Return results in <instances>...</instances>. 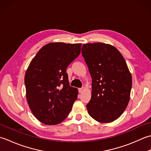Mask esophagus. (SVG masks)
Instances as JSON below:
<instances>
[{
    "instance_id": "esophagus-1",
    "label": "esophagus",
    "mask_w": 151,
    "mask_h": 151,
    "mask_svg": "<svg viewBox=\"0 0 151 151\" xmlns=\"http://www.w3.org/2000/svg\"><path fill=\"white\" fill-rule=\"evenodd\" d=\"M84 90V87H82V88H79V93H82L83 91Z\"/></svg>"
}]
</instances>
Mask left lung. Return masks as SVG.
Returning <instances> with one entry per match:
<instances>
[{
	"mask_svg": "<svg viewBox=\"0 0 151 151\" xmlns=\"http://www.w3.org/2000/svg\"><path fill=\"white\" fill-rule=\"evenodd\" d=\"M81 53L92 78L88 114L101 123L114 121L130 101L132 79L127 63L117 49L104 43L83 44Z\"/></svg>",
	"mask_w": 151,
	"mask_h": 151,
	"instance_id": "left-lung-1",
	"label": "left lung"
}]
</instances>
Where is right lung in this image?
<instances>
[{
    "mask_svg": "<svg viewBox=\"0 0 151 151\" xmlns=\"http://www.w3.org/2000/svg\"><path fill=\"white\" fill-rule=\"evenodd\" d=\"M81 47V44L49 43L29 64L24 76L27 100L43 124H60L71 111L78 91L69 85L66 68L79 56Z\"/></svg>",
    "mask_w": 151,
    "mask_h": 151,
    "instance_id": "obj_1",
    "label": "right lung"
}]
</instances>
